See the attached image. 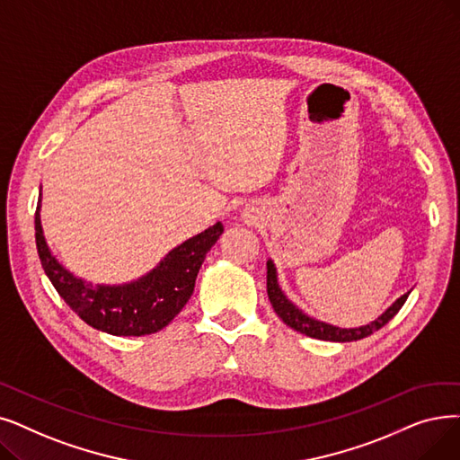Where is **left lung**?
I'll return each instance as SVG.
<instances>
[{"mask_svg":"<svg viewBox=\"0 0 460 460\" xmlns=\"http://www.w3.org/2000/svg\"><path fill=\"white\" fill-rule=\"evenodd\" d=\"M267 293H269V301H270L274 312L288 327H291L293 331L301 332V334H306L310 338H317V341H327V342H353V341H361V338L370 336L372 332L379 331L385 323L391 322V319L398 314V310L402 308V305L406 303V298L410 295V291H408L402 296H398L382 315L374 319V322L361 325V327L342 329V327H336V325H331L325 322H319V319L310 317L303 310H298L284 295V291L279 289L278 272H276L272 259H269L267 261Z\"/></svg>","mask_w":460,"mask_h":460,"instance_id":"8db88e82","label":"left lung"}]
</instances>
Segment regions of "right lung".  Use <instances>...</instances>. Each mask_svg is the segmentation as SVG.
Wrapping results in <instances>:
<instances>
[{"label":"right lung","mask_w":460,"mask_h":460,"mask_svg":"<svg viewBox=\"0 0 460 460\" xmlns=\"http://www.w3.org/2000/svg\"><path fill=\"white\" fill-rule=\"evenodd\" d=\"M222 233L224 226L217 222L172 248L148 274L129 284L102 286L58 261L43 234L41 199L35 210L37 253L54 289L83 322L114 336H145L167 327L190 301L197 272Z\"/></svg>","instance_id":"add662e5"}]
</instances>
